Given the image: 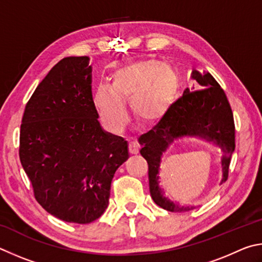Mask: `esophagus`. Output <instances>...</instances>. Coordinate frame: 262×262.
Listing matches in <instances>:
<instances>
[{"mask_svg": "<svg viewBox=\"0 0 262 262\" xmlns=\"http://www.w3.org/2000/svg\"><path fill=\"white\" fill-rule=\"evenodd\" d=\"M139 148H140V146L138 143H137V141H130V143H128V152H130L131 154L139 153Z\"/></svg>", "mask_w": 262, "mask_h": 262, "instance_id": "1", "label": "esophagus"}]
</instances>
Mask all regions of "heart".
Wrapping results in <instances>:
<instances>
[{"label": "heart", "instance_id": "obj_1", "mask_svg": "<svg viewBox=\"0 0 262 262\" xmlns=\"http://www.w3.org/2000/svg\"><path fill=\"white\" fill-rule=\"evenodd\" d=\"M177 91V73L169 64L145 59L115 69L110 75V86L96 87L93 100L103 125L119 134L127 123L123 100L128 99L136 119L154 124L168 113Z\"/></svg>", "mask_w": 262, "mask_h": 262}]
</instances>
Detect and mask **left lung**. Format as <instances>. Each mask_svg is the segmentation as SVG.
I'll return each mask as SVG.
<instances>
[{
    "label": "left lung",
    "mask_w": 262,
    "mask_h": 262,
    "mask_svg": "<svg viewBox=\"0 0 262 262\" xmlns=\"http://www.w3.org/2000/svg\"><path fill=\"white\" fill-rule=\"evenodd\" d=\"M192 78L201 90L191 92L186 89L161 121L139 138L140 154L148 163L150 196L160 207L173 213L189 212L194 208V206L180 205L166 198L159 186L161 157L173 140L183 137H199L220 146L223 152L222 183L228 180L229 166L235 150V122L226 93L209 72L201 75L193 70Z\"/></svg>",
    "instance_id": "obj_1"
}]
</instances>
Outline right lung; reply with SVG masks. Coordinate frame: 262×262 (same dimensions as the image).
<instances>
[{"label": "right lung", "mask_w": 262, "mask_h": 262, "mask_svg": "<svg viewBox=\"0 0 262 262\" xmlns=\"http://www.w3.org/2000/svg\"><path fill=\"white\" fill-rule=\"evenodd\" d=\"M89 61L70 56L53 67L26 103L19 137V159L36 201L78 224L104 213L113 177L128 158L126 140L100 125Z\"/></svg>", "instance_id": "obj_1"}]
</instances>
